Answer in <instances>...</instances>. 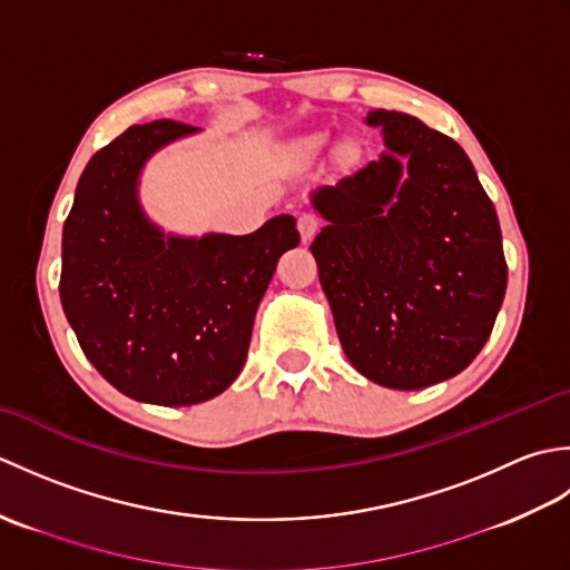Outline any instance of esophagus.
Returning <instances> with one entry per match:
<instances>
[{"instance_id":"1","label":"esophagus","mask_w":570,"mask_h":570,"mask_svg":"<svg viewBox=\"0 0 570 570\" xmlns=\"http://www.w3.org/2000/svg\"><path fill=\"white\" fill-rule=\"evenodd\" d=\"M318 229H321V217L316 213H304L298 217V233L304 237V242L316 235Z\"/></svg>"}]
</instances>
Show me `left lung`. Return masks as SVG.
Returning <instances> with one entry per match:
<instances>
[{
	"label": "left lung",
	"instance_id": "8db88e82",
	"mask_svg": "<svg viewBox=\"0 0 570 570\" xmlns=\"http://www.w3.org/2000/svg\"><path fill=\"white\" fill-rule=\"evenodd\" d=\"M367 125L390 151L318 190L328 225L311 252L353 367L423 390L488 343L507 288L502 229L451 137L402 112L374 110Z\"/></svg>",
	"mask_w": 570,
	"mask_h": 570
}]
</instances>
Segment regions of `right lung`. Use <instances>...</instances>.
<instances>
[{"label":"right lung","instance_id":"1","mask_svg":"<svg viewBox=\"0 0 570 570\" xmlns=\"http://www.w3.org/2000/svg\"><path fill=\"white\" fill-rule=\"evenodd\" d=\"M190 131L176 119L129 127L85 166L63 225L58 292L85 357L115 390L161 406L235 382L276 262L301 242L292 215L245 237L164 239L139 210L137 176Z\"/></svg>","mask_w":570,"mask_h":570}]
</instances>
